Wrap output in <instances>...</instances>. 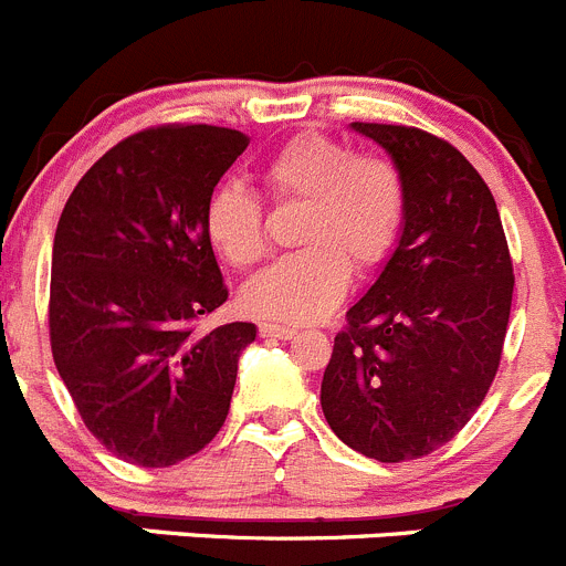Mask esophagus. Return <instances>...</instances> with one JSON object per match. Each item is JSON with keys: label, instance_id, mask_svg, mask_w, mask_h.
<instances>
[{"label": "esophagus", "instance_id": "esophagus-1", "mask_svg": "<svg viewBox=\"0 0 566 566\" xmlns=\"http://www.w3.org/2000/svg\"><path fill=\"white\" fill-rule=\"evenodd\" d=\"M258 331H261L263 339H292V336L297 334L292 325H277V323H261L258 325Z\"/></svg>", "mask_w": 566, "mask_h": 566}]
</instances>
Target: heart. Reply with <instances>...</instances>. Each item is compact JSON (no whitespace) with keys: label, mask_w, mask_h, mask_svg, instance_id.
Segmentation results:
<instances>
[{"label":"heart","mask_w":566,"mask_h":566,"mask_svg":"<svg viewBox=\"0 0 566 566\" xmlns=\"http://www.w3.org/2000/svg\"><path fill=\"white\" fill-rule=\"evenodd\" d=\"M274 201H305L297 227L303 249L280 258L243 289V305L258 317L311 323L325 317L347 292L350 263L373 269L390 255L403 224L407 190L396 165L376 154H356L342 139L300 134L261 165ZM212 247L235 269L266 258V212L241 181H224L205 207Z\"/></svg>","instance_id":"b5f03b06"}]
</instances>
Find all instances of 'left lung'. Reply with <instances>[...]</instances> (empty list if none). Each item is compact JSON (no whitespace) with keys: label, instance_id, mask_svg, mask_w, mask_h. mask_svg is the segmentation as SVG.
I'll list each match as a JSON object with an SVG mask.
<instances>
[{"label":"left lung","instance_id":"left-lung-1","mask_svg":"<svg viewBox=\"0 0 566 566\" xmlns=\"http://www.w3.org/2000/svg\"><path fill=\"white\" fill-rule=\"evenodd\" d=\"M392 157L407 190L385 272L347 311L323 376L336 438L378 463L432 454L483 403L505 345L513 261L483 176L415 126L354 123Z\"/></svg>","mask_w":566,"mask_h":566}]
</instances>
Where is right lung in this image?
<instances>
[{
    "label": "right lung",
    "instance_id": "1",
    "mask_svg": "<svg viewBox=\"0 0 566 566\" xmlns=\"http://www.w3.org/2000/svg\"><path fill=\"white\" fill-rule=\"evenodd\" d=\"M247 145L205 123L143 128L83 174L61 212L50 347L86 429L126 463L176 465L227 421L258 331L201 328L230 297L205 207Z\"/></svg>",
    "mask_w": 566,
    "mask_h": 566
}]
</instances>
